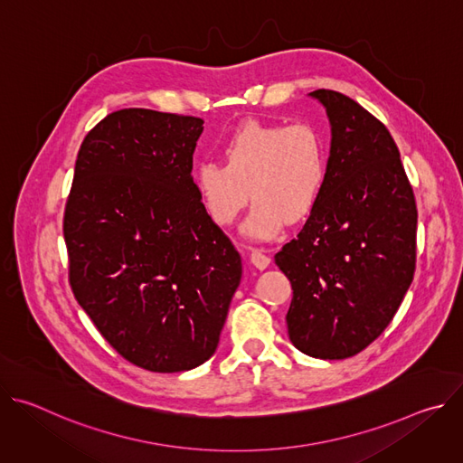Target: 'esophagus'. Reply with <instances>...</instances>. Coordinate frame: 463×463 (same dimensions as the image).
<instances>
[{"label":"esophagus","instance_id":"esophagus-1","mask_svg":"<svg viewBox=\"0 0 463 463\" xmlns=\"http://www.w3.org/2000/svg\"><path fill=\"white\" fill-rule=\"evenodd\" d=\"M250 261H252V266L254 268H258V269H266L269 263H271V258L263 252V250H252V254H250Z\"/></svg>","mask_w":463,"mask_h":463}]
</instances>
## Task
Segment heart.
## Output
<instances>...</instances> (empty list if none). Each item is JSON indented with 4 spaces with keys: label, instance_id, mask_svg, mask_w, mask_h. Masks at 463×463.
I'll return each instance as SVG.
<instances>
[{
    "label": "heart",
    "instance_id": "1",
    "mask_svg": "<svg viewBox=\"0 0 463 463\" xmlns=\"http://www.w3.org/2000/svg\"><path fill=\"white\" fill-rule=\"evenodd\" d=\"M225 165L203 161L194 186L209 218L227 227L250 200L243 225L250 238H275L284 223H298L315 209L327 175V154L311 124L249 120L223 145Z\"/></svg>",
    "mask_w": 463,
    "mask_h": 463
}]
</instances>
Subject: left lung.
Returning a JSON list of instances; mask_svg holds the SVG:
<instances>
[{
    "instance_id": "left-lung-1",
    "label": "left lung",
    "mask_w": 463,
    "mask_h": 463,
    "mask_svg": "<svg viewBox=\"0 0 463 463\" xmlns=\"http://www.w3.org/2000/svg\"><path fill=\"white\" fill-rule=\"evenodd\" d=\"M309 95L332 124L327 175L302 231L275 261L293 289L291 343L334 361L363 352L398 311L416 269L418 209L386 126L339 91Z\"/></svg>"
}]
</instances>
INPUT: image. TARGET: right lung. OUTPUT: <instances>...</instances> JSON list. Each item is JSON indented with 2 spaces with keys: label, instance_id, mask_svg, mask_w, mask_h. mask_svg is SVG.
<instances>
[{
  "label": "right lung",
  "instance_id": "obj_1",
  "mask_svg": "<svg viewBox=\"0 0 463 463\" xmlns=\"http://www.w3.org/2000/svg\"><path fill=\"white\" fill-rule=\"evenodd\" d=\"M200 117L118 109L84 137L63 211L70 284L131 364L174 373L216 352L241 260L192 177Z\"/></svg>",
  "mask_w": 463,
  "mask_h": 463
}]
</instances>
